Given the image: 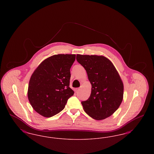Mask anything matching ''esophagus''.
<instances>
[{
	"label": "esophagus",
	"instance_id": "esophagus-1",
	"mask_svg": "<svg viewBox=\"0 0 154 154\" xmlns=\"http://www.w3.org/2000/svg\"><path fill=\"white\" fill-rule=\"evenodd\" d=\"M79 91H80V88H76V89H75V91L76 93H78V92H79Z\"/></svg>",
	"mask_w": 154,
	"mask_h": 154
}]
</instances>
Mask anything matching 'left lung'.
<instances>
[{
    "label": "left lung",
    "instance_id": "obj_1",
    "mask_svg": "<svg viewBox=\"0 0 154 154\" xmlns=\"http://www.w3.org/2000/svg\"><path fill=\"white\" fill-rule=\"evenodd\" d=\"M77 62L85 69L92 85L88 100L81 102L91 117L102 120L119 108L123 100L124 84L115 66L102 55L77 54Z\"/></svg>",
    "mask_w": 154,
    "mask_h": 154
}]
</instances>
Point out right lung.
<instances>
[{
  "instance_id": "right-lung-1",
  "label": "right lung",
  "mask_w": 154,
  "mask_h": 154,
  "mask_svg": "<svg viewBox=\"0 0 154 154\" xmlns=\"http://www.w3.org/2000/svg\"><path fill=\"white\" fill-rule=\"evenodd\" d=\"M74 54H58L45 59L30 79L28 97L31 106L44 117H51L63 110L74 95L69 87L70 68Z\"/></svg>"
}]
</instances>
